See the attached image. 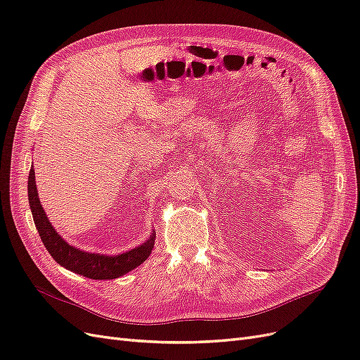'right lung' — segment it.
Returning a JSON list of instances; mask_svg holds the SVG:
<instances>
[{"mask_svg":"<svg viewBox=\"0 0 360 360\" xmlns=\"http://www.w3.org/2000/svg\"><path fill=\"white\" fill-rule=\"evenodd\" d=\"M28 201L31 207L32 219H34L39 236L43 245L48 249V252L60 266L66 267L68 270H72L75 274L82 275L85 278L115 279L123 276L127 271L134 270L139 264H143L155 246V233L150 236L146 243L115 257L90 254L78 248L70 246L66 240H63V237L56 230H53L45 210H43L36 188V174L32 168L30 169L28 176Z\"/></svg>","mask_w":360,"mask_h":360,"instance_id":"obj_1","label":"right lung"}]
</instances>
